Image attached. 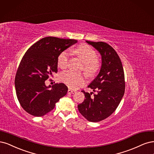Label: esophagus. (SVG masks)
Segmentation results:
<instances>
[{
	"instance_id": "obj_1",
	"label": "esophagus",
	"mask_w": 154,
	"mask_h": 154,
	"mask_svg": "<svg viewBox=\"0 0 154 154\" xmlns=\"http://www.w3.org/2000/svg\"><path fill=\"white\" fill-rule=\"evenodd\" d=\"M76 93V91L75 90H71V89H68V93H72V94H73V93Z\"/></svg>"
}]
</instances>
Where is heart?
Returning <instances> with one entry per match:
<instances>
[{
	"mask_svg": "<svg viewBox=\"0 0 154 154\" xmlns=\"http://www.w3.org/2000/svg\"><path fill=\"white\" fill-rule=\"evenodd\" d=\"M77 56L83 61L82 70L87 76L93 77L100 70V62L97 59L96 51L88 45H81L75 48ZM70 62V54L64 51L59 54L57 66L61 69L68 68ZM60 80L69 88L76 90L84 86L86 83V77L84 74L77 73L72 71L63 72L60 75Z\"/></svg>",
	"mask_w": 154,
	"mask_h": 154,
	"instance_id": "obj_1",
	"label": "heart"
}]
</instances>
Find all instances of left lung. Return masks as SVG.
I'll use <instances>...</instances> for the list:
<instances>
[{"mask_svg":"<svg viewBox=\"0 0 154 154\" xmlns=\"http://www.w3.org/2000/svg\"><path fill=\"white\" fill-rule=\"evenodd\" d=\"M100 52L102 66L97 77L88 87L93 94L82 90L85 99L79 104L78 109L91 122L105 120L115 111L125 93V82L122 63L118 54L109 45L102 42L86 41Z\"/></svg>","mask_w":154,"mask_h":154,"instance_id":"8db88e82","label":"left lung"}]
</instances>
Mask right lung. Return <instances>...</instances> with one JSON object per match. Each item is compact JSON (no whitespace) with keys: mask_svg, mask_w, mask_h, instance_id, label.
<instances>
[{"mask_svg":"<svg viewBox=\"0 0 154 154\" xmlns=\"http://www.w3.org/2000/svg\"><path fill=\"white\" fill-rule=\"evenodd\" d=\"M77 42L73 39L45 37L33 44L25 53L17 69L14 84L20 104L34 116H42L55 107L66 95L63 83L46 86L45 81L57 72L59 54Z\"/></svg>","mask_w":154,"mask_h":154,"instance_id":"1","label":"right lung"}]
</instances>
